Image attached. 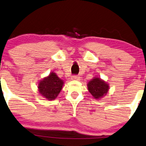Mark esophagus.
Masks as SVG:
<instances>
[{"mask_svg": "<svg viewBox=\"0 0 146 146\" xmlns=\"http://www.w3.org/2000/svg\"><path fill=\"white\" fill-rule=\"evenodd\" d=\"M71 79L72 80H79V79H80V77H79V75H73V76L71 77Z\"/></svg>", "mask_w": 146, "mask_h": 146, "instance_id": "esophagus-1", "label": "esophagus"}]
</instances>
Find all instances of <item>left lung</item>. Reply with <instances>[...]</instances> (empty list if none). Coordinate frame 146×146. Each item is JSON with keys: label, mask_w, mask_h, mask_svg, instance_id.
<instances>
[{"label": "left lung", "mask_w": 146, "mask_h": 146, "mask_svg": "<svg viewBox=\"0 0 146 146\" xmlns=\"http://www.w3.org/2000/svg\"><path fill=\"white\" fill-rule=\"evenodd\" d=\"M88 90L94 98H100L106 94L109 89L108 84L102 81L98 77H96L88 84Z\"/></svg>", "instance_id": "left-lung-1"}]
</instances>
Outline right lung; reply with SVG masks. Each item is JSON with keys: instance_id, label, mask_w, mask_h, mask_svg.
Returning a JSON list of instances; mask_svg holds the SVG:
<instances>
[{"instance_id": "1", "label": "right lung", "mask_w": 146, "mask_h": 146, "mask_svg": "<svg viewBox=\"0 0 146 146\" xmlns=\"http://www.w3.org/2000/svg\"><path fill=\"white\" fill-rule=\"evenodd\" d=\"M63 81L56 73H51L49 76L40 81L38 84L39 92L42 96L49 100H54L60 93L63 86Z\"/></svg>"}]
</instances>
